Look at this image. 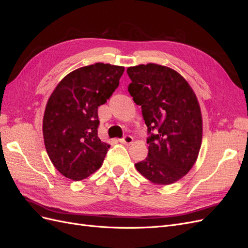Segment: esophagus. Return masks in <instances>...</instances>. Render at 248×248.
<instances>
[{
    "instance_id": "1",
    "label": "esophagus",
    "mask_w": 248,
    "mask_h": 248,
    "mask_svg": "<svg viewBox=\"0 0 248 248\" xmlns=\"http://www.w3.org/2000/svg\"><path fill=\"white\" fill-rule=\"evenodd\" d=\"M119 141L124 145H131L133 142V138L131 136H125L123 139L119 140Z\"/></svg>"
}]
</instances>
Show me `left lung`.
<instances>
[{
  "label": "left lung",
  "instance_id": "left-lung-1",
  "mask_svg": "<svg viewBox=\"0 0 248 248\" xmlns=\"http://www.w3.org/2000/svg\"><path fill=\"white\" fill-rule=\"evenodd\" d=\"M127 74L128 92L140 106L150 134L148 156L136 168L155 184L175 183L193 167L201 149L202 120L197 96L170 67L141 64L128 67Z\"/></svg>",
  "mask_w": 248,
  "mask_h": 248
}]
</instances>
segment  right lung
I'll list each match as a JSON object with an SVG mask.
<instances>
[{
  "instance_id": "right-lung-1",
  "label": "right lung",
  "mask_w": 248,
  "mask_h": 248,
  "mask_svg": "<svg viewBox=\"0 0 248 248\" xmlns=\"http://www.w3.org/2000/svg\"><path fill=\"white\" fill-rule=\"evenodd\" d=\"M124 67L96 63L70 72L46 103L43 139L55 168L80 181L98 170L110 145L98 138V107L119 86Z\"/></svg>"
}]
</instances>
